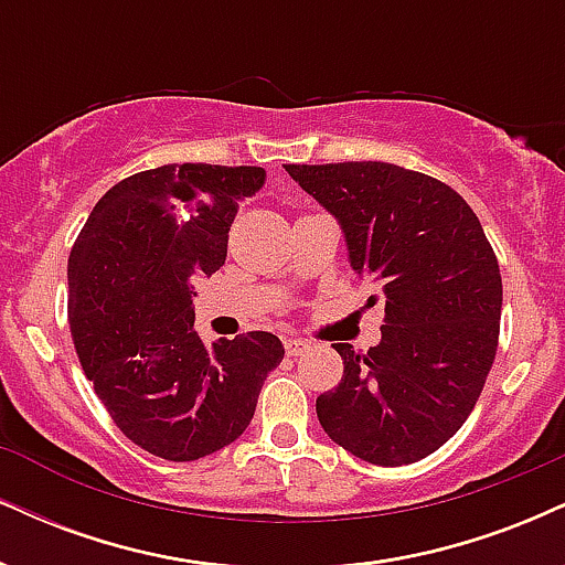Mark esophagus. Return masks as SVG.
<instances>
[{"mask_svg":"<svg viewBox=\"0 0 565 565\" xmlns=\"http://www.w3.org/2000/svg\"><path fill=\"white\" fill-rule=\"evenodd\" d=\"M284 350H287V355H302L310 350V342L300 340V337H289V340H284Z\"/></svg>","mask_w":565,"mask_h":565,"instance_id":"1","label":"esophagus"}]
</instances>
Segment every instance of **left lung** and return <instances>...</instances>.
I'll use <instances>...</instances> for the list:
<instances>
[{
  "mask_svg": "<svg viewBox=\"0 0 565 565\" xmlns=\"http://www.w3.org/2000/svg\"><path fill=\"white\" fill-rule=\"evenodd\" d=\"M284 167L340 223L350 268L385 300L380 345L334 342L345 372L316 401L323 433L382 468L425 459L470 417L494 364V249L468 201L423 172L385 161Z\"/></svg>",
  "mask_w": 565,
  "mask_h": 565,
  "instance_id": "8db88e82",
  "label": "left lung"
}]
</instances>
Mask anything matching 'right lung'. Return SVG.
Returning <instances> with one entry per match:
<instances>
[{
	"mask_svg": "<svg viewBox=\"0 0 565 565\" xmlns=\"http://www.w3.org/2000/svg\"><path fill=\"white\" fill-rule=\"evenodd\" d=\"M263 167L164 164L116 183L68 257V323L97 398L140 449L193 462L255 417L284 345L270 332L204 345L193 281L228 257L238 204Z\"/></svg>",
	"mask_w": 565,
	"mask_h": 565,
	"instance_id": "right-lung-1",
	"label": "right lung"
}]
</instances>
